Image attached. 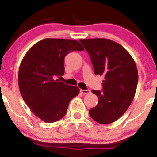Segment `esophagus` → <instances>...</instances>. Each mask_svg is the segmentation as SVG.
<instances>
[{
  "instance_id": "obj_1",
  "label": "esophagus",
  "mask_w": 157,
  "mask_h": 157,
  "mask_svg": "<svg viewBox=\"0 0 157 157\" xmlns=\"http://www.w3.org/2000/svg\"><path fill=\"white\" fill-rule=\"evenodd\" d=\"M80 93L83 94H90L91 91L89 90H83V89H80Z\"/></svg>"
}]
</instances>
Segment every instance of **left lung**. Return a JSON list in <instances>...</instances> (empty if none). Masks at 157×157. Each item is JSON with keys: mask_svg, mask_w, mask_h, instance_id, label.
<instances>
[{"mask_svg": "<svg viewBox=\"0 0 157 157\" xmlns=\"http://www.w3.org/2000/svg\"><path fill=\"white\" fill-rule=\"evenodd\" d=\"M96 75L103 76L102 91L93 90L98 104L89 110L94 121L109 124L124 114L134 100L138 82L135 61L121 45L109 39H80Z\"/></svg>", "mask_w": 157, "mask_h": 157, "instance_id": "obj_1", "label": "left lung"}]
</instances>
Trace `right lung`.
Returning a JSON list of instances; mask_svg holds the SVG:
<instances>
[{"instance_id":"1","label":"right lung","mask_w":157,"mask_h":157,"mask_svg":"<svg viewBox=\"0 0 157 157\" xmlns=\"http://www.w3.org/2000/svg\"><path fill=\"white\" fill-rule=\"evenodd\" d=\"M84 48L77 40L46 38L26 52L20 65L18 85L23 100L35 116L47 123L63 118L80 89L55 80L64 75V58Z\"/></svg>"}]
</instances>
